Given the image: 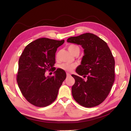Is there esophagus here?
Wrapping results in <instances>:
<instances>
[{
  "label": "esophagus",
  "instance_id": "esophagus-1",
  "mask_svg": "<svg viewBox=\"0 0 131 131\" xmlns=\"http://www.w3.org/2000/svg\"><path fill=\"white\" fill-rule=\"evenodd\" d=\"M66 75H67V77H69L71 76V74H70V73H66Z\"/></svg>",
  "mask_w": 131,
  "mask_h": 131
}]
</instances>
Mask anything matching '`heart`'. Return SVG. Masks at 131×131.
Returning a JSON list of instances; mask_svg holds the SVG:
<instances>
[{
  "instance_id": "obj_1",
  "label": "heart",
  "mask_w": 131,
  "mask_h": 131,
  "mask_svg": "<svg viewBox=\"0 0 131 131\" xmlns=\"http://www.w3.org/2000/svg\"><path fill=\"white\" fill-rule=\"evenodd\" d=\"M68 49L70 51V52L73 55L77 53L79 54L80 49L76 45H70L68 47ZM75 65L74 64H62L59 66V67L62 70L67 72H71L75 68Z\"/></svg>"
}]
</instances>
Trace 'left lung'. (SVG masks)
<instances>
[{
  "instance_id": "8db88e82",
  "label": "left lung",
  "mask_w": 131,
  "mask_h": 131,
  "mask_svg": "<svg viewBox=\"0 0 131 131\" xmlns=\"http://www.w3.org/2000/svg\"><path fill=\"white\" fill-rule=\"evenodd\" d=\"M67 42L81 45L84 53L76 70L84 79L72 75L75 79L73 99L86 107L99 105L107 97L115 81V61L111 50L104 41L91 33L71 37Z\"/></svg>"
}]
</instances>
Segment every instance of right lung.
<instances>
[{
    "label": "right lung",
    "mask_w": 131,
    "mask_h": 131,
    "mask_svg": "<svg viewBox=\"0 0 131 131\" xmlns=\"http://www.w3.org/2000/svg\"><path fill=\"white\" fill-rule=\"evenodd\" d=\"M64 40L41 38L25 48L19 60L16 81L22 94L28 102L38 107L51 104L66 77L65 72L57 69L54 75L46 77L47 71H54L55 54Z\"/></svg>",
    "instance_id": "obj_1"
}]
</instances>
